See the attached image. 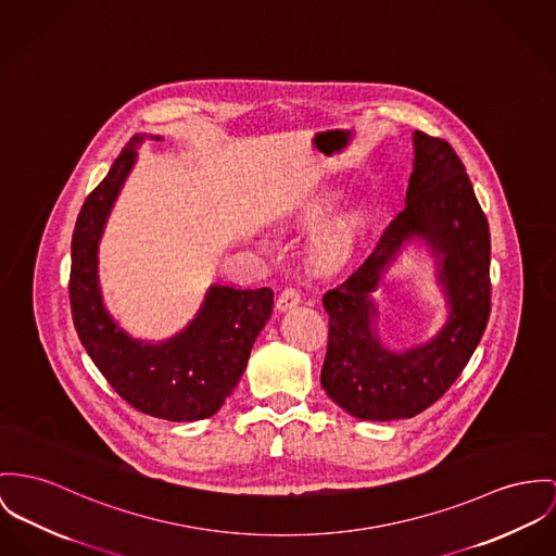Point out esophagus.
Masks as SVG:
<instances>
[{
  "label": "esophagus",
  "instance_id": "esophagus-1",
  "mask_svg": "<svg viewBox=\"0 0 556 556\" xmlns=\"http://www.w3.org/2000/svg\"><path fill=\"white\" fill-rule=\"evenodd\" d=\"M299 292H296L294 288H288V290H283V292L279 294V299H277V311H279V313H286V311H290V308H294V306H299Z\"/></svg>",
  "mask_w": 556,
  "mask_h": 556
}]
</instances>
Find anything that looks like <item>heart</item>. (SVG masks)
<instances>
[{"label": "heart", "mask_w": 556, "mask_h": 556, "mask_svg": "<svg viewBox=\"0 0 556 556\" xmlns=\"http://www.w3.org/2000/svg\"><path fill=\"white\" fill-rule=\"evenodd\" d=\"M342 203H344L342 190L337 188L324 190L302 207L300 222L306 226H317L334 214ZM357 235H359V222L355 217H346L332 224L315 239V245H313L315 256L324 264H339L353 252Z\"/></svg>", "instance_id": "obj_1"}]
</instances>
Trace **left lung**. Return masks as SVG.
<instances>
[{
	"label": "left lung",
	"instance_id": "1",
	"mask_svg": "<svg viewBox=\"0 0 556 556\" xmlns=\"http://www.w3.org/2000/svg\"><path fill=\"white\" fill-rule=\"evenodd\" d=\"M413 148L404 212L375 254L324 296L330 339L321 387L362 421L424 413L470 362L491 311V235L466 167L444 139L421 130L413 132ZM406 249L434 262L447 315L428 342L391 350L380 337L374 294Z\"/></svg>",
	"mask_w": 556,
	"mask_h": 556
}]
</instances>
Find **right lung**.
Here are the masks:
<instances>
[{"label": "right lung", "instance_id": "add662e5", "mask_svg": "<svg viewBox=\"0 0 556 556\" xmlns=\"http://www.w3.org/2000/svg\"><path fill=\"white\" fill-rule=\"evenodd\" d=\"M148 139L163 137L135 135L80 210L72 237V315L86 353L123 400L150 417L192 424L215 415L241 381L270 319L273 290L212 283L197 315L163 341L135 339L114 319L99 283V245Z\"/></svg>", "mask_w": 556, "mask_h": 556}]
</instances>
